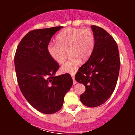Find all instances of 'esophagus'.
Instances as JSON below:
<instances>
[{"mask_svg":"<svg viewBox=\"0 0 135 135\" xmlns=\"http://www.w3.org/2000/svg\"><path fill=\"white\" fill-rule=\"evenodd\" d=\"M71 76H72V79H73V83H74V84H75L77 83L76 80L74 79V77H75V74H73V73H72V74H71Z\"/></svg>","mask_w":135,"mask_h":135,"instance_id":"1","label":"esophagus"}]
</instances>
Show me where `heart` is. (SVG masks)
Returning <instances> with one entry per match:
<instances>
[{
    "label": "heart",
    "instance_id": "obj_1",
    "mask_svg": "<svg viewBox=\"0 0 135 135\" xmlns=\"http://www.w3.org/2000/svg\"><path fill=\"white\" fill-rule=\"evenodd\" d=\"M57 43H50L47 51L56 63L61 64L67 56L70 58L61 66L63 72H75L81 60L86 61L92 54L94 46V35L89 28H66L56 36Z\"/></svg>",
    "mask_w": 135,
    "mask_h": 135
}]
</instances>
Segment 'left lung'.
I'll list each match as a JSON object with an SVG mask.
<instances>
[{
    "label": "left lung",
    "instance_id": "obj_1",
    "mask_svg": "<svg viewBox=\"0 0 135 135\" xmlns=\"http://www.w3.org/2000/svg\"><path fill=\"white\" fill-rule=\"evenodd\" d=\"M94 35L92 54L75 74L77 82L83 84L86 91L80 96L82 103L95 107L105 103L115 89L120 61L118 46L104 29L91 25Z\"/></svg>",
    "mask_w": 135,
    "mask_h": 135
}]
</instances>
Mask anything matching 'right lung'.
I'll list each match as a JSON object with an SVG mask.
<instances>
[{"mask_svg":"<svg viewBox=\"0 0 135 135\" xmlns=\"http://www.w3.org/2000/svg\"><path fill=\"white\" fill-rule=\"evenodd\" d=\"M63 27L31 30L17 47L15 66L23 95L43 114H54L62 107L64 97L72 86L69 74L56 76L59 64L47 51L52 35Z\"/></svg>","mask_w":135,"mask_h":135,"instance_id":"right-lung-1","label":"right lung"}]
</instances>
